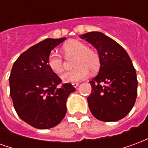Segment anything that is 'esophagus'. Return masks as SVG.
<instances>
[{
  "instance_id": "34e87169",
  "label": "esophagus",
  "mask_w": 148,
  "mask_h": 148,
  "mask_svg": "<svg viewBox=\"0 0 148 148\" xmlns=\"http://www.w3.org/2000/svg\"><path fill=\"white\" fill-rule=\"evenodd\" d=\"M78 85H79V84L77 83V82H74V83H72V86H73V87H74V88H77V87L78 86Z\"/></svg>"
}]
</instances>
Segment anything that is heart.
Instances as JSON below:
<instances>
[{
	"label": "heart",
	"mask_w": 148,
	"mask_h": 148,
	"mask_svg": "<svg viewBox=\"0 0 148 148\" xmlns=\"http://www.w3.org/2000/svg\"><path fill=\"white\" fill-rule=\"evenodd\" d=\"M63 52L68 58H75L74 66L76 67L71 71L66 72L61 75L63 82H76L86 78L90 71L96 72L99 70L101 59L98 53L93 49H90L83 42L72 40L63 46ZM49 68L55 74H60L64 70V62L61 55L56 51H51L47 58Z\"/></svg>",
	"instance_id": "obj_1"
}]
</instances>
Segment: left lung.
I'll return each mask as SVG.
<instances>
[{"instance_id":"8db88e82","label":"left lung","mask_w":148,"mask_h":148,"mask_svg":"<svg viewBox=\"0 0 148 148\" xmlns=\"http://www.w3.org/2000/svg\"><path fill=\"white\" fill-rule=\"evenodd\" d=\"M80 38L97 49L101 59L99 72L90 82L92 92L87 101L90 112L105 122L121 120L132 110L137 96L136 72L129 55L102 32H91Z\"/></svg>"}]
</instances>
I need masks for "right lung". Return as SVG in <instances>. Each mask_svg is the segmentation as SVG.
Listing matches in <instances>:
<instances>
[{
  "mask_svg": "<svg viewBox=\"0 0 148 148\" xmlns=\"http://www.w3.org/2000/svg\"><path fill=\"white\" fill-rule=\"evenodd\" d=\"M66 38L47 39L31 47L16 60L9 77L10 96L21 120L38 129L58 125L66 113V100L75 89L49 68L47 58Z\"/></svg>",
  "mask_w": 148,
  "mask_h": 148,
  "instance_id": "obj_1",
  "label": "right lung"
}]
</instances>
